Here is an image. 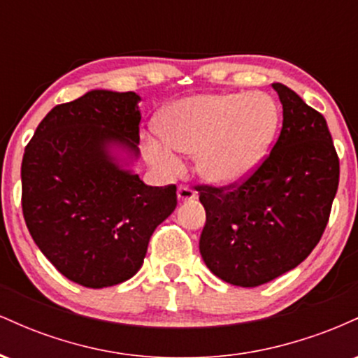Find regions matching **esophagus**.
<instances>
[{"label":"esophagus","mask_w":358,"mask_h":358,"mask_svg":"<svg viewBox=\"0 0 358 358\" xmlns=\"http://www.w3.org/2000/svg\"><path fill=\"white\" fill-rule=\"evenodd\" d=\"M176 196H178L180 202H193V200H196V192L192 190L190 187H180Z\"/></svg>","instance_id":"esophagus-1"}]
</instances>
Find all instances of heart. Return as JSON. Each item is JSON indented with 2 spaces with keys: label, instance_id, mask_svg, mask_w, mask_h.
<instances>
[{
  "label": "heart",
  "instance_id": "b5f03b06",
  "mask_svg": "<svg viewBox=\"0 0 358 358\" xmlns=\"http://www.w3.org/2000/svg\"><path fill=\"white\" fill-rule=\"evenodd\" d=\"M279 129V109L262 92L200 94L173 102L159 119L162 138H146L148 156L171 170L178 155L196 158L208 185L239 187L268 158Z\"/></svg>",
  "mask_w": 358,
  "mask_h": 358
}]
</instances>
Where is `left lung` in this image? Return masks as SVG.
I'll return each instance as SVG.
<instances>
[{
	"label": "left lung",
	"mask_w": 358,
	"mask_h": 358,
	"mask_svg": "<svg viewBox=\"0 0 358 358\" xmlns=\"http://www.w3.org/2000/svg\"><path fill=\"white\" fill-rule=\"evenodd\" d=\"M282 127L261 168L234 190L199 187L200 254L222 281L254 287L294 269L322 239L340 178L327 121L274 82Z\"/></svg>",
	"instance_id": "1"
}]
</instances>
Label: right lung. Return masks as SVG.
<instances>
[{"label":"right lung","mask_w":358,"mask_h":358,"mask_svg":"<svg viewBox=\"0 0 358 358\" xmlns=\"http://www.w3.org/2000/svg\"><path fill=\"white\" fill-rule=\"evenodd\" d=\"M136 92L94 89L55 106L24 148L27 227L59 273L85 287L124 282L145 261L155 229L176 207V187H150L139 159Z\"/></svg>","instance_id":"right-lung-1"}]
</instances>
